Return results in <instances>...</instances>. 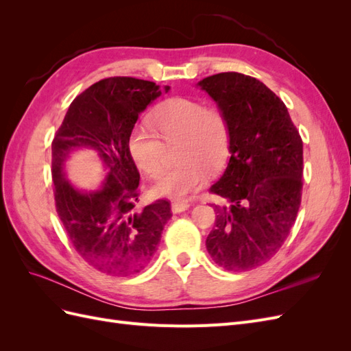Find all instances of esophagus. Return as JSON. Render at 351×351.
<instances>
[{"mask_svg": "<svg viewBox=\"0 0 351 351\" xmlns=\"http://www.w3.org/2000/svg\"><path fill=\"white\" fill-rule=\"evenodd\" d=\"M190 208V202L189 200H177L171 204V210L174 214H180V212H184Z\"/></svg>", "mask_w": 351, "mask_h": 351, "instance_id": "esophagus-1", "label": "esophagus"}]
</instances>
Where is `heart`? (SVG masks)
Returning <instances> with one entry per match:
<instances>
[{"label": "heart", "instance_id": "1", "mask_svg": "<svg viewBox=\"0 0 351 351\" xmlns=\"http://www.w3.org/2000/svg\"><path fill=\"white\" fill-rule=\"evenodd\" d=\"M149 123L133 127L129 151L134 164L151 177L162 171L165 143L178 141L176 156L182 161L168 169L152 186L159 197L183 199L205 182L206 169L217 171L226 162L230 132L224 114L215 107H204L193 98L176 97L161 102L151 112ZM156 130L163 137L161 141Z\"/></svg>", "mask_w": 351, "mask_h": 351}]
</instances>
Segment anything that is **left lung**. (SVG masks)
I'll use <instances>...</instances> for the list:
<instances>
[{"mask_svg":"<svg viewBox=\"0 0 351 351\" xmlns=\"http://www.w3.org/2000/svg\"><path fill=\"white\" fill-rule=\"evenodd\" d=\"M224 114L230 161L210 192L215 227L206 250L218 267L240 272L261 267L280 250L302 202L303 142L284 102L258 79L218 73L197 83Z\"/></svg>","mask_w":351,"mask_h":351,"instance_id":"8db88e82","label":"left lung"}]
</instances>
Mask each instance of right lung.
Returning <instances> with one entry per match:
<instances>
[{"mask_svg": "<svg viewBox=\"0 0 351 351\" xmlns=\"http://www.w3.org/2000/svg\"><path fill=\"white\" fill-rule=\"evenodd\" d=\"M165 93L169 86H164ZM161 88L134 77L97 82L76 97L52 141V180L57 214L73 247L98 271L127 277L154 259L169 202L159 199L136 210L141 174L129 151V136ZM97 154L106 177L95 191H82L66 178L65 162L76 150Z\"/></svg>", "mask_w": 351, "mask_h": 351, "instance_id": "right-lung-1", "label": "right lung"}]
</instances>
